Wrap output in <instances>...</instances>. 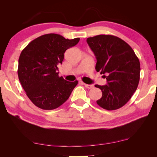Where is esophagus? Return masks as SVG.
<instances>
[{
	"label": "esophagus",
	"instance_id": "34e87169",
	"mask_svg": "<svg viewBox=\"0 0 157 157\" xmlns=\"http://www.w3.org/2000/svg\"><path fill=\"white\" fill-rule=\"evenodd\" d=\"M84 86L86 88H88V89H91L94 87V85L93 84H84Z\"/></svg>",
	"mask_w": 157,
	"mask_h": 157
}]
</instances>
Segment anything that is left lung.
I'll list each match as a JSON object with an SVG mask.
<instances>
[{"label":"left lung","mask_w":157,"mask_h":157,"mask_svg":"<svg viewBox=\"0 0 157 157\" xmlns=\"http://www.w3.org/2000/svg\"><path fill=\"white\" fill-rule=\"evenodd\" d=\"M87 43L96 56V70L107 80L101 89L102 97L96 102L106 110L113 111L124 106L138 86L140 63L131 46L117 36L99 35L87 39Z\"/></svg>","instance_id":"left-lung-1"}]
</instances>
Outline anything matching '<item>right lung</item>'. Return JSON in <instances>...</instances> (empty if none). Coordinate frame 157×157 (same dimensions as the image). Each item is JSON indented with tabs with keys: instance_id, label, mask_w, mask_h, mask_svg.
Segmentation results:
<instances>
[{
	"instance_id": "add662e5",
	"label": "right lung",
	"mask_w": 157,
	"mask_h": 157,
	"mask_svg": "<svg viewBox=\"0 0 157 157\" xmlns=\"http://www.w3.org/2000/svg\"><path fill=\"white\" fill-rule=\"evenodd\" d=\"M50 33L32 40L19 58L17 75L27 97L36 107L44 110L59 107L67 100L77 80L69 82L58 75L64 53L79 42Z\"/></svg>"
}]
</instances>
